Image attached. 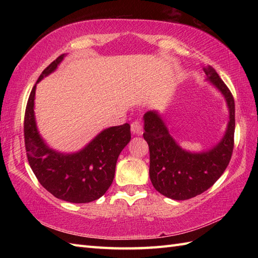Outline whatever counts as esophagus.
Returning <instances> with one entry per match:
<instances>
[{
    "label": "esophagus",
    "mask_w": 258,
    "mask_h": 258,
    "mask_svg": "<svg viewBox=\"0 0 258 258\" xmlns=\"http://www.w3.org/2000/svg\"><path fill=\"white\" fill-rule=\"evenodd\" d=\"M131 130H132V133L135 135H142V133H143V127H142L141 123L138 122V120L131 124Z\"/></svg>",
    "instance_id": "esophagus-1"
}]
</instances>
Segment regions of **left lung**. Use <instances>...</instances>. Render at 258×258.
Returning <instances> with one entry per match:
<instances>
[{"label": "left lung", "mask_w": 258, "mask_h": 258, "mask_svg": "<svg viewBox=\"0 0 258 258\" xmlns=\"http://www.w3.org/2000/svg\"><path fill=\"white\" fill-rule=\"evenodd\" d=\"M206 81L222 93L228 107L229 120L222 140L212 149L189 152L182 149L158 112L145 113L144 140L150 147V178L154 188L175 201H185L207 190L222 176L234 147L235 103L231 91L212 67L203 69Z\"/></svg>", "instance_id": "obj_1"}]
</instances>
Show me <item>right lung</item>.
<instances>
[{
	"mask_svg": "<svg viewBox=\"0 0 258 258\" xmlns=\"http://www.w3.org/2000/svg\"><path fill=\"white\" fill-rule=\"evenodd\" d=\"M64 57L65 54H62L48 65L36 84L53 73ZM36 84L31 91L24 117L26 155L33 173L56 199L70 203H90L100 199L111 186L118 155L131 141L130 124L103 130L75 153L57 152L38 133L34 114Z\"/></svg>",
	"mask_w": 258,
	"mask_h": 258,
	"instance_id": "add662e5",
	"label": "right lung"
}]
</instances>
